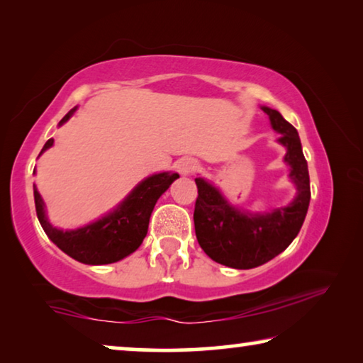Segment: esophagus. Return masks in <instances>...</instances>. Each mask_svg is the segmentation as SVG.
<instances>
[{"label":"esophagus","instance_id":"esophagus-1","mask_svg":"<svg viewBox=\"0 0 363 363\" xmlns=\"http://www.w3.org/2000/svg\"><path fill=\"white\" fill-rule=\"evenodd\" d=\"M196 169H199V162H196L195 158L187 157V158H182V160H179V162H177V171H179L182 176L192 174V173H195Z\"/></svg>","mask_w":363,"mask_h":363}]
</instances>
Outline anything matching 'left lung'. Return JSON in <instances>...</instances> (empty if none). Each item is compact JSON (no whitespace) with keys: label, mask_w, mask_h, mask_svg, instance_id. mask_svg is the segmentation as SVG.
<instances>
[{"label":"left lung","mask_w":363,"mask_h":363,"mask_svg":"<svg viewBox=\"0 0 363 363\" xmlns=\"http://www.w3.org/2000/svg\"><path fill=\"white\" fill-rule=\"evenodd\" d=\"M280 143L286 147L285 162L291 167V179L298 195L290 205L269 214H248L230 206L211 184L196 177L199 196L195 201V235L205 253L223 266L253 269L288 248L304 223L311 200L307 162L301 149L296 128L277 110L262 107Z\"/></svg>","instance_id":"left-lung-1"}]
</instances>
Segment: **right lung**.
I'll list each match as a JSON object with an SVG mask.
<instances>
[{"instance_id": "obj_1", "label": "right lung", "mask_w": 363, "mask_h": 363, "mask_svg": "<svg viewBox=\"0 0 363 363\" xmlns=\"http://www.w3.org/2000/svg\"><path fill=\"white\" fill-rule=\"evenodd\" d=\"M75 108L70 110L59 125L70 118ZM54 139H49L43 147L41 153L52 145ZM177 173H160L147 177L133 190L130 196L108 216L96 223L82 227L77 230H59L48 223L45 214V203L36 187L33 189L36 216L46 235L57 247L73 259L83 264H110L123 259V257L136 251L149 229V219L157 200L167 190Z\"/></svg>"}]
</instances>
